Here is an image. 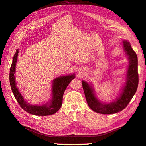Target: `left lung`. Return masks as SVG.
Returning a JSON list of instances; mask_svg holds the SVG:
<instances>
[{
  "label": "left lung",
  "instance_id": "left-lung-1",
  "mask_svg": "<svg viewBox=\"0 0 146 146\" xmlns=\"http://www.w3.org/2000/svg\"><path fill=\"white\" fill-rule=\"evenodd\" d=\"M123 47L129 60L126 83L123 86L120 96L111 103L101 102L96 98L94 90L85 81H82V85L85 92L86 100L90 108L94 111L100 114H110L121 111L124 109L135 95L138 86V57L135 51L132 49L129 41H123Z\"/></svg>",
  "mask_w": 146,
  "mask_h": 146
}]
</instances>
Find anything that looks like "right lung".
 I'll return each mask as SVG.
<instances>
[{
  "label": "right lung",
  "instance_id": "1",
  "mask_svg": "<svg viewBox=\"0 0 146 146\" xmlns=\"http://www.w3.org/2000/svg\"><path fill=\"white\" fill-rule=\"evenodd\" d=\"M19 50L17 49L13 59V62L10 70V83L13 94L17 102L24 111L28 113L36 116H48L54 114L58 111L63 103L64 92L72 79L75 78V74L61 76L53 80L52 89V99L49 102L42 105H33L26 102L21 95L16 86L15 74L16 71V64L18 55Z\"/></svg>",
  "mask_w": 146,
  "mask_h": 146
}]
</instances>
